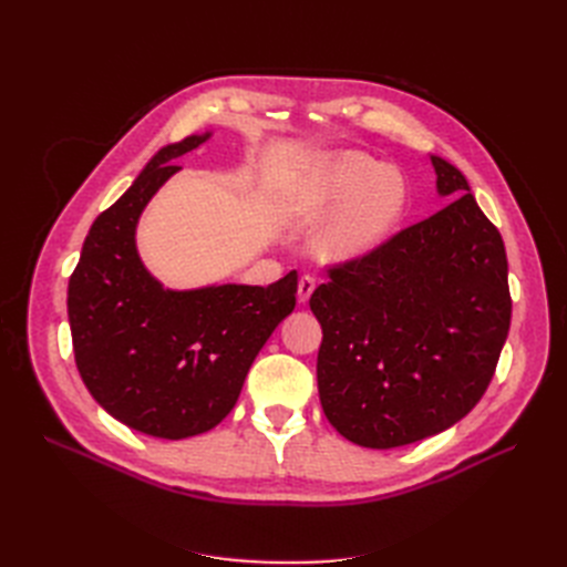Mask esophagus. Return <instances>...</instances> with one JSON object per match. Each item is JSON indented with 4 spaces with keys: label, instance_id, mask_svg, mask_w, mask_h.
Masks as SVG:
<instances>
[{
    "label": "esophagus",
    "instance_id": "1",
    "mask_svg": "<svg viewBox=\"0 0 567 567\" xmlns=\"http://www.w3.org/2000/svg\"><path fill=\"white\" fill-rule=\"evenodd\" d=\"M315 288H317L315 277H310V274H302L300 281H298V300H300V302H307V300H310V296H312V290H315Z\"/></svg>",
    "mask_w": 567,
    "mask_h": 567
}]
</instances>
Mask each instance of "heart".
I'll list each match as a JSON object with an SVG mask.
<instances>
[{
  "label": "heart",
  "mask_w": 567,
  "mask_h": 567,
  "mask_svg": "<svg viewBox=\"0 0 567 567\" xmlns=\"http://www.w3.org/2000/svg\"><path fill=\"white\" fill-rule=\"evenodd\" d=\"M317 208H342L319 234V252L348 260L379 246L406 208V182L369 153L350 151L326 165L312 188Z\"/></svg>",
  "instance_id": "b5f03b06"
}]
</instances>
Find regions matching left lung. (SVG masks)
<instances>
[{
	"label": "left lung",
	"mask_w": 567,
	"mask_h": 567,
	"mask_svg": "<svg viewBox=\"0 0 567 567\" xmlns=\"http://www.w3.org/2000/svg\"><path fill=\"white\" fill-rule=\"evenodd\" d=\"M454 200L329 267L310 307L326 419L354 444L392 450L447 431L483 398L511 326L504 238L454 165L431 156Z\"/></svg>",
	"instance_id": "1"
}]
</instances>
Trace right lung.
<instances>
[{
	"label": "right lung",
	"instance_id": "1",
	"mask_svg": "<svg viewBox=\"0 0 567 567\" xmlns=\"http://www.w3.org/2000/svg\"><path fill=\"white\" fill-rule=\"evenodd\" d=\"M208 140L161 148L84 238L68 281L75 364L92 398L134 431L182 440L234 409L248 369L296 307L298 271L277 284L165 290L144 269L134 229L177 158Z\"/></svg>",
	"mask_w": 567,
	"mask_h": 567
}]
</instances>
